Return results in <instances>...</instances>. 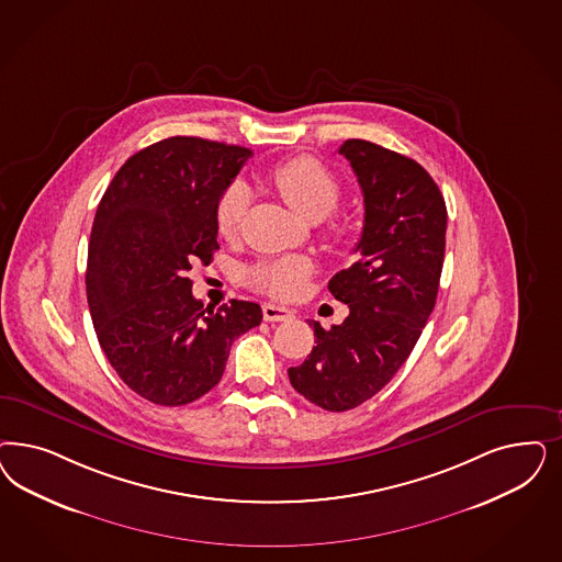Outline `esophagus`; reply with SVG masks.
I'll use <instances>...</instances> for the list:
<instances>
[{
  "instance_id": "esophagus-1",
  "label": "esophagus",
  "mask_w": 562,
  "mask_h": 562,
  "mask_svg": "<svg viewBox=\"0 0 562 562\" xmlns=\"http://www.w3.org/2000/svg\"><path fill=\"white\" fill-rule=\"evenodd\" d=\"M262 316H265L267 323H283V321H291L293 318V312L290 308H285V306L265 302L262 304Z\"/></svg>"
}]
</instances>
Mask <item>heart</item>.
<instances>
[{
    "mask_svg": "<svg viewBox=\"0 0 562 562\" xmlns=\"http://www.w3.org/2000/svg\"><path fill=\"white\" fill-rule=\"evenodd\" d=\"M271 178L291 209L310 221L326 217L341 199L339 181L314 157H293L288 164L279 165ZM250 199V188L244 181H234L223 190L215 204V223L221 236L236 234L248 213ZM312 272L314 262L308 256L290 254L260 260L244 272V279L254 290L290 300L304 293Z\"/></svg>",
    "mask_w": 562,
    "mask_h": 562,
    "instance_id": "1",
    "label": "heart"
}]
</instances>
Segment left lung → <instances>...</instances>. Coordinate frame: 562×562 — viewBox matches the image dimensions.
Returning <instances> with one entry per match:
<instances>
[{
    "label": "left lung",
    "instance_id": "1",
    "mask_svg": "<svg viewBox=\"0 0 562 562\" xmlns=\"http://www.w3.org/2000/svg\"><path fill=\"white\" fill-rule=\"evenodd\" d=\"M339 155L363 194L358 258L328 281L349 316L330 328L310 321L316 345L288 370L291 386L326 412L374 397L409 358L435 310L447 234L445 199L422 165L358 138Z\"/></svg>",
    "mask_w": 562,
    "mask_h": 562
}]
</instances>
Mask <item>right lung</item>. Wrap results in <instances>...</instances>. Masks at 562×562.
Listing matches in <instances>:
<instances>
[{"label": "right lung", "instance_id": "right-lung-1", "mask_svg": "<svg viewBox=\"0 0 562 562\" xmlns=\"http://www.w3.org/2000/svg\"><path fill=\"white\" fill-rule=\"evenodd\" d=\"M250 148L173 136L120 167L92 223L87 300L101 349L140 397L178 407L223 376L232 344L262 310L204 308L186 277L218 250L215 204Z\"/></svg>", "mask_w": 562, "mask_h": 562}]
</instances>
